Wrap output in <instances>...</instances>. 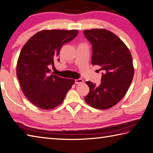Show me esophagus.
<instances>
[{
	"instance_id": "obj_1",
	"label": "esophagus",
	"mask_w": 153,
	"mask_h": 153,
	"mask_svg": "<svg viewBox=\"0 0 153 153\" xmlns=\"http://www.w3.org/2000/svg\"><path fill=\"white\" fill-rule=\"evenodd\" d=\"M83 80L82 79H78L75 80V84L76 85H80V84H82L83 83Z\"/></svg>"
}]
</instances>
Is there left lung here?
I'll return each mask as SVG.
<instances>
[{"label": "left lung", "mask_w": 153, "mask_h": 153, "mask_svg": "<svg viewBox=\"0 0 153 153\" xmlns=\"http://www.w3.org/2000/svg\"><path fill=\"white\" fill-rule=\"evenodd\" d=\"M92 45V65L103 71L99 86L87 81L90 91L85 97L86 102L98 109H107L125 96L134 76L131 54L121 40L105 29L83 31Z\"/></svg>", "instance_id": "left-lung-1"}]
</instances>
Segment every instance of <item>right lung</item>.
I'll return each mask as SVG.
<instances>
[{
    "label": "right lung",
    "mask_w": 153,
    "mask_h": 153,
    "mask_svg": "<svg viewBox=\"0 0 153 153\" xmlns=\"http://www.w3.org/2000/svg\"><path fill=\"white\" fill-rule=\"evenodd\" d=\"M78 33L76 30H41L22 47L17 61L16 75L26 97L40 108L48 110L60 105L74 83L73 79L49 75L48 66L54 67L62 46L73 41Z\"/></svg>",
    "instance_id": "1"
}]
</instances>
